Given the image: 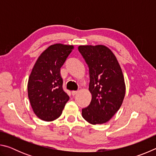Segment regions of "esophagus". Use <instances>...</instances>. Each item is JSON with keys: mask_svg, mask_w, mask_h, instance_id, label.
Returning a JSON list of instances; mask_svg holds the SVG:
<instances>
[{"mask_svg": "<svg viewBox=\"0 0 156 156\" xmlns=\"http://www.w3.org/2000/svg\"><path fill=\"white\" fill-rule=\"evenodd\" d=\"M78 93V91H72V96H75V95Z\"/></svg>", "mask_w": 156, "mask_h": 156, "instance_id": "obj_1", "label": "esophagus"}]
</instances>
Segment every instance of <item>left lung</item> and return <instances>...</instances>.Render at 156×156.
Segmentation results:
<instances>
[{
	"instance_id": "left-lung-1",
	"label": "left lung",
	"mask_w": 156,
	"mask_h": 156,
	"mask_svg": "<svg viewBox=\"0 0 156 156\" xmlns=\"http://www.w3.org/2000/svg\"><path fill=\"white\" fill-rule=\"evenodd\" d=\"M88 65L91 101L82 109L84 119L92 125L103 124L120 109L125 95L122 69L114 54L104 45L78 47Z\"/></svg>"
}]
</instances>
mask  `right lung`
<instances>
[{"label":"right lung","mask_w":156,"mask_h":156,"mask_svg":"<svg viewBox=\"0 0 156 156\" xmlns=\"http://www.w3.org/2000/svg\"><path fill=\"white\" fill-rule=\"evenodd\" d=\"M73 49L72 45L53 44L34 66L28 80V97L34 112L41 120L57 119L69 99L62 89L60 70Z\"/></svg>","instance_id":"add662e5"}]
</instances>
